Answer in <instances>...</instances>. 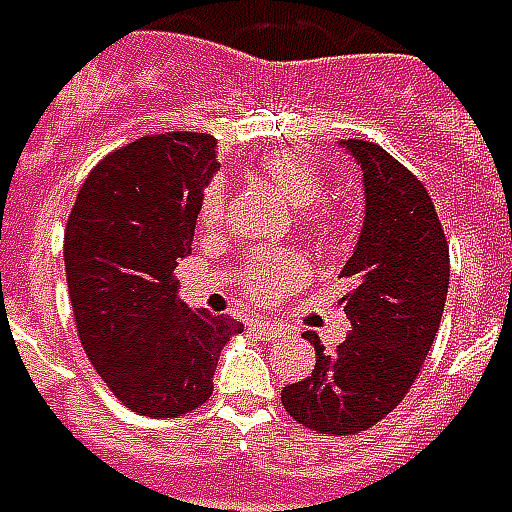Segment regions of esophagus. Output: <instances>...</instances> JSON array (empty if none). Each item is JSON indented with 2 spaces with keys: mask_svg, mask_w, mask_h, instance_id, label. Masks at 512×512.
I'll return each instance as SVG.
<instances>
[{
  "mask_svg": "<svg viewBox=\"0 0 512 512\" xmlns=\"http://www.w3.org/2000/svg\"><path fill=\"white\" fill-rule=\"evenodd\" d=\"M252 329H255L263 340H277V337H282V326H277V323H271V321H255L252 323Z\"/></svg>",
  "mask_w": 512,
  "mask_h": 512,
  "instance_id": "esophagus-1",
  "label": "esophagus"
}]
</instances>
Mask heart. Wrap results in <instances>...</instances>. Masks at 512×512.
<instances>
[{"label": "heart", "instance_id": "obj_1", "mask_svg": "<svg viewBox=\"0 0 512 512\" xmlns=\"http://www.w3.org/2000/svg\"><path fill=\"white\" fill-rule=\"evenodd\" d=\"M257 172L296 208V222L315 241H334L345 230V211L337 202L326 200V178L321 167L301 150H274L257 161ZM224 219V180L213 178L202 189L200 227L216 230ZM307 268L296 252H252L241 271V285L255 301L279 299L282 293L301 285Z\"/></svg>", "mask_w": 512, "mask_h": 512}]
</instances>
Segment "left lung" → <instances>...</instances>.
Instances as JSON below:
<instances>
[{
  "label": "left lung",
  "instance_id": "left-lung-1",
  "mask_svg": "<svg viewBox=\"0 0 512 512\" xmlns=\"http://www.w3.org/2000/svg\"><path fill=\"white\" fill-rule=\"evenodd\" d=\"M340 145L365 172V224L343 274L351 332L337 351L318 334L315 370L282 389V406L318 433L354 436L406 397L439 332L450 288V246L428 189L381 145Z\"/></svg>",
  "mask_w": 512,
  "mask_h": 512
}]
</instances>
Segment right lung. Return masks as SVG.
Wrapping results in <instances>:
<instances>
[{
	"instance_id": "obj_1",
	"label": "right lung",
	"mask_w": 512,
	"mask_h": 512,
	"mask_svg": "<svg viewBox=\"0 0 512 512\" xmlns=\"http://www.w3.org/2000/svg\"><path fill=\"white\" fill-rule=\"evenodd\" d=\"M216 139L150 134L87 175L65 227V277L90 362L136 414L183 417L213 392L224 343L244 332L227 315L178 299Z\"/></svg>"
}]
</instances>
